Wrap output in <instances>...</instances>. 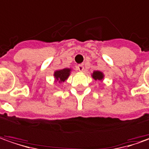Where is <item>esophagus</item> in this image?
<instances>
[{
    "instance_id": "esophagus-1",
    "label": "esophagus",
    "mask_w": 149,
    "mask_h": 149,
    "mask_svg": "<svg viewBox=\"0 0 149 149\" xmlns=\"http://www.w3.org/2000/svg\"><path fill=\"white\" fill-rule=\"evenodd\" d=\"M77 70L80 72H83L84 71V66L83 64H79L77 66Z\"/></svg>"
}]
</instances>
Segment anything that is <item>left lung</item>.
I'll return each instance as SVG.
<instances>
[{
  "label": "left lung",
  "instance_id": "8db88e82",
  "mask_svg": "<svg viewBox=\"0 0 149 149\" xmlns=\"http://www.w3.org/2000/svg\"><path fill=\"white\" fill-rule=\"evenodd\" d=\"M91 77L95 80H100V81H101L104 78V74L101 72H100V71H94L93 73L91 74Z\"/></svg>",
  "mask_w": 149,
  "mask_h": 149
}]
</instances>
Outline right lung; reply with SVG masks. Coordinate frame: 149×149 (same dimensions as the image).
<instances>
[{"label": "right lung", "mask_w": 149, "mask_h": 149, "mask_svg": "<svg viewBox=\"0 0 149 149\" xmlns=\"http://www.w3.org/2000/svg\"><path fill=\"white\" fill-rule=\"evenodd\" d=\"M70 73H71V68H64V69L58 70L54 72V78L59 83L64 82L68 78Z\"/></svg>", "instance_id": "1"}]
</instances>
